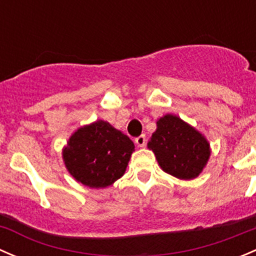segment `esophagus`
Returning a JSON list of instances; mask_svg holds the SVG:
<instances>
[{
    "label": "esophagus",
    "instance_id": "obj_1",
    "mask_svg": "<svg viewBox=\"0 0 256 256\" xmlns=\"http://www.w3.org/2000/svg\"><path fill=\"white\" fill-rule=\"evenodd\" d=\"M135 142H136V144H138V147H144V146H146V142H147L146 136H144V135L138 136V138L135 140Z\"/></svg>",
    "mask_w": 256,
    "mask_h": 256
}]
</instances>
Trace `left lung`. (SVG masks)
<instances>
[{
    "mask_svg": "<svg viewBox=\"0 0 256 256\" xmlns=\"http://www.w3.org/2000/svg\"><path fill=\"white\" fill-rule=\"evenodd\" d=\"M157 128L147 142L162 171L178 180H194L210 157V144L203 134L174 114L156 121Z\"/></svg>",
    "mask_w": 256,
    "mask_h": 256,
    "instance_id": "obj_1",
    "label": "left lung"
}]
</instances>
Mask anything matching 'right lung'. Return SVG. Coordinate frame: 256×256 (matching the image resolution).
<instances>
[{
  "mask_svg": "<svg viewBox=\"0 0 256 256\" xmlns=\"http://www.w3.org/2000/svg\"><path fill=\"white\" fill-rule=\"evenodd\" d=\"M135 144L108 121L96 120L74 131L63 147L66 168L90 188H105L124 176Z\"/></svg>",
  "mask_w": 256,
  "mask_h": 256,
  "instance_id": "add662e5",
  "label": "right lung"
}]
</instances>
